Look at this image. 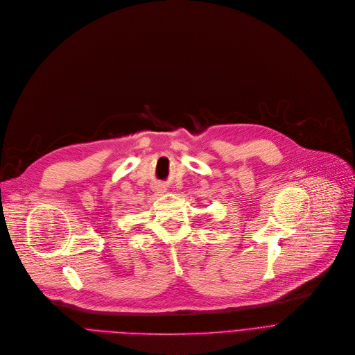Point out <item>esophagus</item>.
Returning <instances> with one entry per match:
<instances>
[{
	"label": "esophagus",
	"instance_id": "esophagus-1",
	"mask_svg": "<svg viewBox=\"0 0 355 355\" xmlns=\"http://www.w3.org/2000/svg\"><path fill=\"white\" fill-rule=\"evenodd\" d=\"M159 190H162V189H159Z\"/></svg>",
	"mask_w": 355,
	"mask_h": 355
}]
</instances>
